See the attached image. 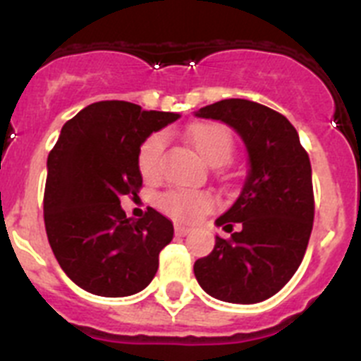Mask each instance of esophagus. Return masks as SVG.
I'll return each instance as SVG.
<instances>
[{
  "mask_svg": "<svg viewBox=\"0 0 361 361\" xmlns=\"http://www.w3.org/2000/svg\"><path fill=\"white\" fill-rule=\"evenodd\" d=\"M191 229L188 228V226H183V224H175V235L177 237H186L188 233H190Z\"/></svg>",
  "mask_w": 361,
  "mask_h": 361,
  "instance_id": "obj_1",
  "label": "esophagus"
}]
</instances>
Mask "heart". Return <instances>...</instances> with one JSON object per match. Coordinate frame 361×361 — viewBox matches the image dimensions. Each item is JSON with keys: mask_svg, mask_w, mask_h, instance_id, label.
I'll return each instance as SVG.
<instances>
[{"mask_svg": "<svg viewBox=\"0 0 361 361\" xmlns=\"http://www.w3.org/2000/svg\"><path fill=\"white\" fill-rule=\"evenodd\" d=\"M190 145L195 148L204 161L209 166H224L233 159L235 153V141L224 124L220 123H200L188 130ZM166 135L155 132L142 141L137 155L139 171L146 180H157L162 175V157H164ZM159 206L164 213L183 222H195L206 212L213 209L215 200L206 191L173 190L162 193L159 199Z\"/></svg>", "mask_w": 361, "mask_h": 361, "instance_id": "1", "label": "heart"}]
</instances>
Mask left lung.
Instances as JSON below:
<instances>
[{"mask_svg": "<svg viewBox=\"0 0 361 361\" xmlns=\"http://www.w3.org/2000/svg\"><path fill=\"white\" fill-rule=\"evenodd\" d=\"M195 116L229 124L251 166L238 199L216 219L231 237L215 238L212 253L193 266L195 279L213 298L257 304L291 280L307 250L314 219L311 161L295 126L264 104L224 99Z\"/></svg>", "mask_w": 361, "mask_h": 361, "instance_id": "8db88e82", "label": "left lung"}]
</instances>
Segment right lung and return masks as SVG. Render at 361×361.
I'll return each instance as SVG.
<instances>
[{
    "label": "right lung",
    "instance_id": "right-lung-1",
    "mask_svg": "<svg viewBox=\"0 0 361 361\" xmlns=\"http://www.w3.org/2000/svg\"><path fill=\"white\" fill-rule=\"evenodd\" d=\"M178 117L99 101L61 128L47 161L44 228L61 269L85 291L135 295L157 273L173 224L153 208L139 220L126 219L121 197H135L142 186L137 164L142 141Z\"/></svg>",
    "mask_w": 361,
    "mask_h": 361
}]
</instances>
